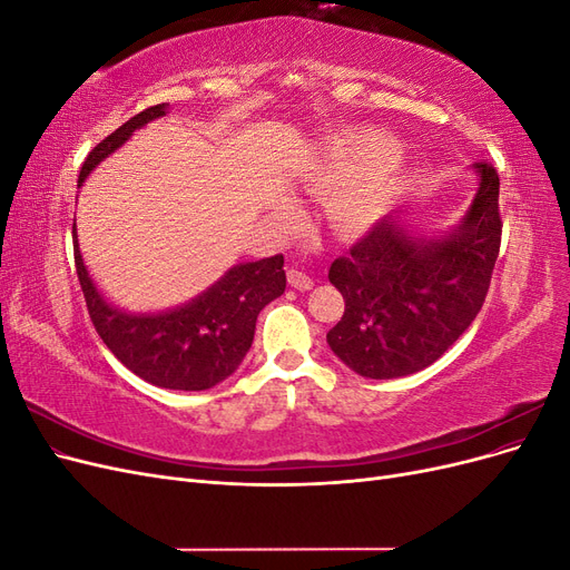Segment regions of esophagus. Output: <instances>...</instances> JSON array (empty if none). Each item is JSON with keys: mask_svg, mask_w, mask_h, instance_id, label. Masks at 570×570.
I'll return each instance as SVG.
<instances>
[{"mask_svg": "<svg viewBox=\"0 0 570 570\" xmlns=\"http://www.w3.org/2000/svg\"><path fill=\"white\" fill-rule=\"evenodd\" d=\"M287 283H289V287H295V289H299V292H306V289L314 287V281L308 278L306 273L297 271V268H289V271H287Z\"/></svg>", "mask_w": 570, "mask_h": 570, "instance_id": "1", "label": "esophagus"}]
</instances>
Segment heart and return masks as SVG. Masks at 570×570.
I'll return each instance as SVG.
<instances>
[{
	"label": "heart",
	"mask_w": 570,
	"mask_h": 570,
	"mask_svg": "<svg viewBox=\"0 0 570 570\" xmlns=\"http://www.w3.org/2000/svg\"><path fill=\"white\" fill-rule=\"evenodd\" d=\"M390 147L392 145L383 140V137H361V140L352 142L350 147L335 151V174H354L337 189L331 202V212L340 226H366L381 212L392 187L394 166L390 159H382L381 163L374 159L387 154ZM373 160L375 165L372 164ZM368 163L372 164L371 167L367 166ZM356 169L360 170L358 175L355 174Z\"/></svg>",
	"instance_id": "heart-1"
}]
</instances>
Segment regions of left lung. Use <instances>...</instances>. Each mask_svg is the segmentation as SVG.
<instances>
[{"label":"left lung","instance_id":"1","mask_svg":"<svg viewBox=\"0 0 570 570\" xmlns=\"http://www.w3.org/2000/svg\"><path fill=\"white\" fill-rule=\"evenodd\" d=\"M475 168L478 195L456 233L428 243L387 216L327 271L344 297L327 344L358 375L387 381L430 366L485 304L502 216L497 168L485 159Z\"/></svg>","mask_w":570,"mask_h":570}]
</instances>
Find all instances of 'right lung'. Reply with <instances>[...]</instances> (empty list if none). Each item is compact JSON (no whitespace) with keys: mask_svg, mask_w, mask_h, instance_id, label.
<instances>
[{"mask_svg":"<svg viewBox=\"0 0 570 570\" xmlns=\"http://www.w3.org/2000/svg\"><path fill=\"white\" fill-rule=\"evenodd\" d=\"M166 107L168 105H157L135 114L92 147L88 159L82 161L78 183L88 178L101 159L124 145L132 130L164 116ZM73 258L97 335L128 371L166 390H209L226 381L252 347L258 312L285 292V258L283 254H275L262 262L230 268L202 297L174 312L130 316L101 299L85 271L78 239L73 243Z\"/></svg>","mask_w":570,"mask_h":570,"instance_id":"right-lung-1","label":"right lung"}]
</instances>
